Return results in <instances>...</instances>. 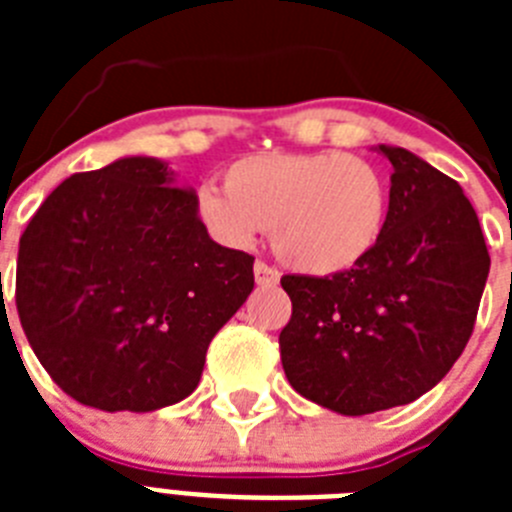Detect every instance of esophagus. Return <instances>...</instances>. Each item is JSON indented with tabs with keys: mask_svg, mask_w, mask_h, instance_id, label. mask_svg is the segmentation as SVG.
I'll list each match as a JSON object with an SVG mask.
<instances>
[{
	"mask_svg": "<svg viewBox=\"0 0 512 512\" xmlns=\"http://www.w3.org/2000/svg\"><path fill=\"white\" fill-rule=\"evenodd\" d=\"M253 277H256V284H261V287H274L279 282V271L274 266L264 264V261H256L253 264Z\"/></svg>",
	"mask_w": 512,
	"mask_h": 512,
	"instance_id": "34e87169",
	"label": "esophagus"
}]
</instances>
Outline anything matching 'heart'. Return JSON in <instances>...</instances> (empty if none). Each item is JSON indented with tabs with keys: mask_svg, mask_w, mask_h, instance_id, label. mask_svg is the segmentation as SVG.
Wrapping results in <instances>:
<instances>
[{
	"mask_svg": "<svg viewBox=\"0 0 512 512\" xmlns=\"http://www.w3.org/2000/svg\"><path fill=\"white\" fill-rule=\"evenodd\" d=\"M223 184L225 192L202 184L194 194L207 235L248 248L269 228L279 259L310 277L364 264L390 217L384 171L341 151L253 153L225 169Z\"/></svg>",
	"mask_w": 512,
	"mask_h": 512,
	"instance_id": "b5f03b06",
	"label": "heart"
}]
</instances>
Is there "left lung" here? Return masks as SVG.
Returning a JSON list of instances; mask_svg holds the SVG:
<instances>
[{
  "label": "left lung",
  "mask_w": 512,
  "mask_h": 512,
  "mask_svg": "<svg viewBox=\"0 0 512 512\" xmlns=\"http://www.w3.org/2000/svg\"><path fill=\"white\" fill-rule=\"evenodd\" d=\"M390 158V217L356 269L284 274L292 318L279 333L289 384L341 415L418 400L459 359L477 320L490 253L459 182L405 148Z\"/></svg>",
  "instance_id": "obj_1"
}]
</instances>
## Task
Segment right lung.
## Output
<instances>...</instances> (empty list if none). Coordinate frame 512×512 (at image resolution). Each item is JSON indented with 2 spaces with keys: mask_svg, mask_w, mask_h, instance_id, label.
<instances>
[{
  "mask_svg": "<svg viewBox=\"0 0 512 512\" xmlns=\"http://www.w3.org/2000/svg\"><path fill=\"white\" fill-rule=\"evenodd\" d=\"M253 289V256L215 243L194 189L130 156L69 176L17 253L22 330L81 405L148 413L192 395L207 346Z\"/></svg>",
  "mask_w": 512,
  "mask_h": 512,
  "instance_id": "1",
  "label": "right lung"
}]
</instances>
